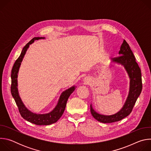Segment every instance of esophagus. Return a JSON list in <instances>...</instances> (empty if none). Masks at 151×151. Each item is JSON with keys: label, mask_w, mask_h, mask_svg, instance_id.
Masks as SVG:
<instances>
[{"label": "esophagus", "mask_w": 151, "mask_h": 151, "mask_svg": "<svg viewBox=\"0 0 151 151\" xmlns=\"http://www.w3.org/2000/svg\"><path fill=\"white\" fill-rule=\"evenodd\" d=\"M83 81L85 84H89L91 82V78H90L89 77H85L83 79Z\"/></svg>", "instance_id": "1"}]
</instances>
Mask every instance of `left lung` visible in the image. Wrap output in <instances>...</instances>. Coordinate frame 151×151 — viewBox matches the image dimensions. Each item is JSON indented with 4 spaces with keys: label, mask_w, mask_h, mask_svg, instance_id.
Listing matches in <instances>:
<instances>
[{
    "label": "left lung",
    "mask_w": 151,
    "mask_h": 151,
    "mask_svg": "<svg viewBox=\"0 0 151 151\" xmlns=\"http://www.w3.org/2000/svg\"><path fill=\"white\" fill-rule=\"evenodd\" d=\"M119 56L114 58L112 62L124 66L130 78V89L128 95L122 108L117 113L111 115H104L97 113L90 105V111L93 116L103 123H111L121 121L132 112L136 101L142 90V73L134 54L127 42L124 40L120 50Z\"/></svg>",
    "instance_id": "left-lung-1"
}]
</instances>
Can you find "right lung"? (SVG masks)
<instances>
[{"instance_id":"right-lung-1","label":"right lung","mask_w":151,"mask_h":151,"mask_svg":"<svg viewBox=\"0 0 151 151\" xmlns=\"http://www.w3.org/2000/svg\"><path fill=\"white\" fill-rule=\"evenodd\" d=\"M45 38V37H35L27 43L21 51L19 57L15 61L11 71V91L18 107L20 115L26 121L38 125H47L56 122L62 116L64 109L66 108L67 101L69 96L76 88L75 86H72L70 88L63 91L54 109L47 114H40L31 112L27 108L21 100L18 90V73L21 62H22L30 45L33 44L36 40Z\"/></svg>"}]
</instances>
